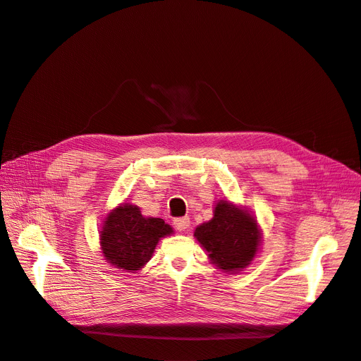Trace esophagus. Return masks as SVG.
Wrapping results in <instances>:
<instances>
[{
  "label": "esophagus",
  "instance_id": "obj_1",
  "mask_svg": "<svg viewBox=\"0 0 361 361\" xmlns=\"http://www.w3.org/2000/svg\"><path fill=\"white\" fill-rule=\"evenodd\" d=\"M174 227H176V231L179 232H185L190 226V218L188 216H183V218H176V220L173 221Z\"/></svg>",
  "mask_w": 361,
  "mask_h": 361
}]
</instances>
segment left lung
Wrapping results in <instances>:
<instances>
[{
	"label": "left lung",
	"instance_id": "1",
	"mask_svg": "<svg viewBox=\"0 0 361 361\" xmlns=\"http://www.w3.org/2000/svg\"><path fill=\"white\" fill-rule=\"evenodd\" d=\"M194 238L216 269L226 274H236L257 256L262 245V228L247 207L218 200L214 216L195 227Z\"/></svg>",
	"mask_w": 361,
	"mask_h": 361
}]
</instances>
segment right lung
I'll use <instances>...</instances> for the list:
<instances>
[{
    "label": "right lung",
    "mask_w": 361,
    "mask_h": 361,
    "mask_svg": "<svg viewBox=\"0 0 361 361\" xmlns=\"http://www.w3.org/2000/svg\"><path fill=\"white\" fill-rule=\"evenodd\" d=\"M173 233V227L162 218L145 216L138 206L123 202L104 218L99 245L113 268L137 272L154 256L159 239Z\"/></svg>",
    "instance_id": "1"
}]
</instances>
